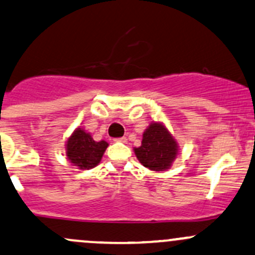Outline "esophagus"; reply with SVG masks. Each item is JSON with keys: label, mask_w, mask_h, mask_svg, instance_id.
<instances>
[{"label": "esophagus", "mask_w": 255, "mask_h": 255, "mask_svg": "<svg viewBox=\"0 0 255 255\" xmlns=\"http://www.w3.org/2000/svg\"><path fill=\"white\" fill-rule=\"evenodd\" d=\"M115 141H120V142H123V144H126V142H127V138H126V136H122V138L115 139Z\"/></svg>", "instance_id": "1"}]
</instances>
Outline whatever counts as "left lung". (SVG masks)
<instances>
[{"label":"left lung","instance_id":"1","mask_svg":"<svg viewBox=\"0 0 255 255\" xmlns=\"http://www.w3.org/2000/svg\"><path fill=\"white\" fill-rule=\"evenodd\" d=\"M144 167L156 172L168 169L178 155V144L162 123L153 122L142 134L141 146L134 149Z\"/></svg>","mask_w":255,"mask_h":255}]
</instances>
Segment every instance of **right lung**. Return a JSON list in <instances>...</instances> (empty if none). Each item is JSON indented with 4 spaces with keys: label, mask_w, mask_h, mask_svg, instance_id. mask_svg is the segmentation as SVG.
<instances>
[{
    "label": "right lung",
    "mask_w": 255,
    "mask_h": 255,
    "mask_svg": "<svg viewBox=\"0 0 255 255\" xmlns=\"http://www.w3.org/2000/svg\"><path fill=\"white\" fill-rule=\"evenodd\" d=\"M108 145L105 140H93L91 134L77 128L66 141V156L80 169H91L99 163Z\"/></svg>",
    "instance_id": "obj_1"
}]
</instances>
